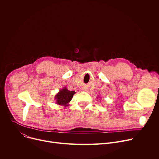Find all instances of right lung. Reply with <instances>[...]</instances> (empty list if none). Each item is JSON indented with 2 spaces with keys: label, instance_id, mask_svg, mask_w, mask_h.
Here are the masks:
<instances>
[{
  "label": "right lung",
  "instance_id": "add662e5",
  "mask_svg": "<svg viewBox=\"0 0 159 159\" xmlns=\"http://www.w3.org/2000/svg\"><path fill=\"white\" fill-rule=\"evenodd\" d=\"M75 93V91H69L66 88H64L55 96V99L57 100L56 103L57 104L62 105L66 107V106H68V104L71 101V100Z\"/></svg>",
  "mask_w": 159,
  "mask_h": 159
}]
</instances>
